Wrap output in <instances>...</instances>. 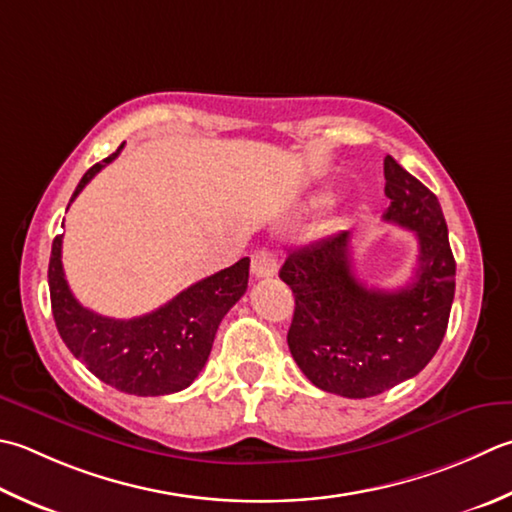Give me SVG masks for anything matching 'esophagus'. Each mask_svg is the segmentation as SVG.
Here are the masks:
<instances>
[{
	"mask_svg": "<svg viewBox=\"0 0 512 512\" xmlns=\"http://www.w3.org/2000/svg\"><path fill=\"white\" fill-rule=\"evenodd\" d=\"M250 273L257 279H266V277H273L277 273V257L273 250L268 248H259L250 257Z\"/></svg>",
	"mask_w": 512,
	"mask_h": 512,
	"instance_id": "34e87169",
	"label": "esophagus"
}]
</instances>
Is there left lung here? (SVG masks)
Returning <instances> with one entry per match:
<instances>
[{
    "mask_svg": "<svg viewBox=\"0 0 512 512\" xmlns=\"http://www.w3.org/2000/svg\"><path fill=\"white\" fill-rule=\"evenodd\" d=\"M384 177V222L413 230L419 242L413 282L366 288L353 273L346 230L293 250L279 270L295 295L290 355L317 388L348 399L415 377L442 344L455 297V257L437 197L390 155Z\"/></svg>",
    "mask_w": 512,
    "mask_h": 512,
    "instance_id": "1",
    "label": "left lung"
}]
</instances>
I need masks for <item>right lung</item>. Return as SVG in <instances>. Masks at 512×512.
Returning a JSON list of instances; mask_svg holds the SVG:
<instances>
[{
    "mask_svg": "<svg viewBox=\"0 0 512 512\" xmlns=\"http://www.w3.org/2000/svg\"><path fill=\"white\" fill-rule=\"evenodd\" d=\"M122 148L124 144L86 170L70 202ZM62 237L53 239L48 288L55 326L70 353L104 384L128 395H170L193 384L208 362L224 315L246 293L250 259H239L230 268L188 286L153 313L113 319L88 310L70 293L62 266Z\"/></svg>",
    "mask_w": 512,
    "mask_h": 512,
    "instance_id": "1",
    "label": "right lung"
}]
</instances>
